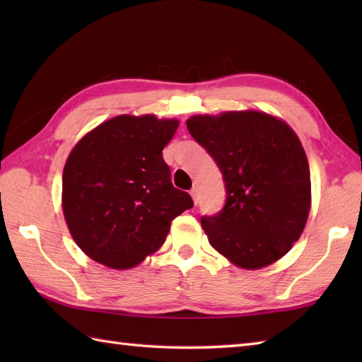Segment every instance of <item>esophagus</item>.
Segmentation results:
<instances>
[{
    "instance_id": "1",
    "label": "esophagus",
    "mask_w": 362,
    "mask_h": 362,
    "mask_svg": "<svg viewBox=\"0 0 362 362\" xmlns=\"http://www.w3.org/2000/svg\"><path fill=\"white\" fill-rule=\"evenodd\" d=\"M191 197H193V201H194V204L197 205L199 204V189H197V187H194L193 189H191Z\"/></svg>"
}]
</instances>
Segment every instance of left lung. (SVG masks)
<instances>
[{
  "instance_id": "obj_1",
  "label": "left lung",
  "mask_w": 362,
  "mask_h": 362,
  "mask_svg": "<svg viewBox=\"0 0 362 362\" xmlns=\"http://www.w3.org/2000/svg\"><path fill=\"white\" fill-rule=\"evenodd\" d=\"M187 127L226 182L224 209L201 219L210 244L243 269L286 255L311 206L308 158L294 130L257 110L196 115Z\"/></svg>"
}]
</instances>
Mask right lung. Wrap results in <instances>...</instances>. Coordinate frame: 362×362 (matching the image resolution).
Wrapping results in <instances>:
<instances>
[{
    "mask_svg": "<svg viewBox=\"0 0 362 362\" xmlns=\"http://www.w3.org/2000/svg\"><path fill=\"white\" fill-rule=\"evenodd\" d=\"M177 119L119 115L74 146L64 168L62 209L91 259L130 269L161 247L171 221L193 206L174 188L163 151Z\"/></svg>",
    "mask_w": 362,
    "mask_h": 362,
    "instance_id": "right-lung-1",
    "label": "right lung"
}]
</instances>
